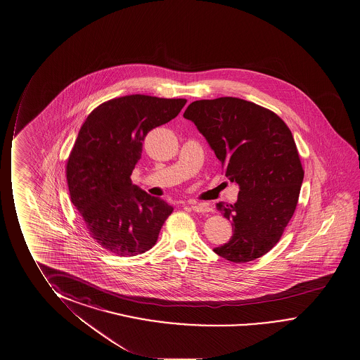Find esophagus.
Segmentation results:
<instances>
[{
	"label": "esophagus",
	"mask_w": 360,
	"mask_h": 360,
	"mask_svg": "<svg viewBox=\"0 0 360 360\" xmlns=\"http://www.w3.org/2000/svg\"><path fill=\"white\" fill-rule=\"evenodd\" d=\"M190 206H191V209L195 212H200V214H206V212H210L211 211V207L207 206L206 204H191V202H188Z\"/></svg>",
	"instance_id": "1"
}]
</instances>
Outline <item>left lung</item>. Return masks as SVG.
Listing matches in <instances>:
<instances>
[{
  "mask_svg": "<svg viewBox=\"0 0 360 360\" xmlns=\"http://www.w3.org/2000/svg\"><path fill=\"white\" fill-rule=\"evenodd\" d=\"M184 118L198 127L226 176L240 186L235 204H217L233 235L214 251L235 263L262 257L295 214L304 176L290 128L272 110L240 98L196 101Z\"/></svg>",
  "mask_w": 360,
  "mask_h": 360,
  "instance_id": "8db88e82",
  "label": "left lung"
}]
</instances>
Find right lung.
<instances>
[{
	"mask_svg": "<svg viewBox=\"0 0 360 360\" xmlns=\"http://www.w3.org/2000/svg\"><path fill=\"white\" fill-rule=\"evenodd\" d=\"M186 99L144 94L114 98L86 117L65 175L72 204L91 238L108 252L135 256L158 241L172 206L131 184L145 136L175 118Z\"/></svg>",
	"mask_w": 360,
	"mask_h": 360,
	"instance_id": "add662e5",
	"label": "right lung"
}]
</instances>
